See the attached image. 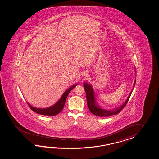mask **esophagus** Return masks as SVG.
<instances>
[{
	"label": "esophagus",
	"mask_w": 159,
	"mask_h": 159,
	"mask_svg": "<svg viewBox=\"0 0 159 159\" xmlns=\"http://www.w3.org/2000/svg\"><path fill=\"white\" fill-rule=\"evenodd\" d=\"M84 75V76H85L86 75V74H84V75Z\"/></svg>",
	"instance_id": "34e87169"
}]
</instances>
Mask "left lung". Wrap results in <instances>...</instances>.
<instances>
[{
	"label": "left lung",
	"mask_w": 159,
	"mask_h": 159,
	"mask_svg": "<svg viewBox=\"0 0 159 159\" xmlns=\"http://www.w3.org/2000/svg\"><path fill=\"white\" fill-rule=\"evenodd\" d=\"M135 82H136V81L135 82ZM134 86H135V84ZM84 90L86 93V99H87V103H88L89 110L94 115L98 116H103V117H106V116L108 117V116H111V115H116V114H119L120 112L122 111L123 108L125 107V105H127V102H129V98L130 97L132 92V91H131L130 94L129 95V97L127 98V101L125 102V103L122 105V106H120V107L116 109L115 110L109 111V110H105L103 109H102L101 108L97 106L95 103V101L94 91L90 84L84 83Z\"/></svg>",
	"instance_id": "8db88e82"
}]
</instances>
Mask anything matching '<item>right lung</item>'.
Masks as SVG:
<instances>
[{
  "mask_svg": "<svg viewBox=\"0 0 159 159\" xmlns=\"http://www.w3.org/2000/svg\"><path fill=\"white\" fill-rule=\"evenodd\" d=\"M76 86H77V84H75V85L72 86L69 89H68L66 91H65L64 93L62 95L60 99L55 105L52 106V107H50L47 108H36V107H32L28 103H28L29 107H30V109L32 111H34V112H36L39 114L48 115V116H54V115H57L58 114L60 113L64 108L65 103L66 99V98L68 97L69 93Z\"/></svg>",
  "mask_w": 159,
  "mask_h": 159,
  "instance_id": "obj_1",
  "label": "right lung"
}]
</instances>
